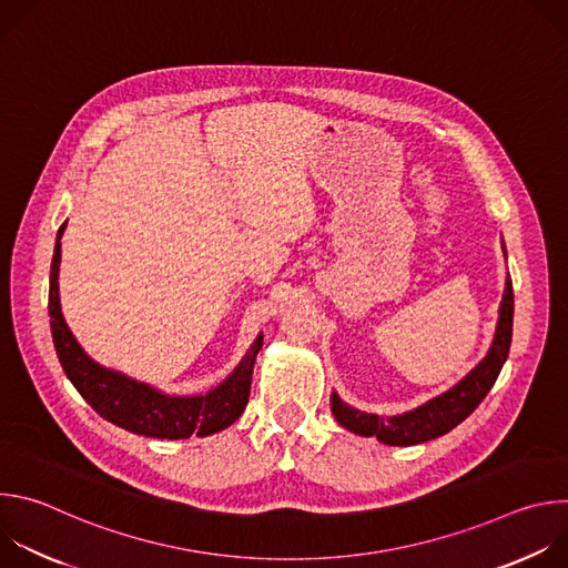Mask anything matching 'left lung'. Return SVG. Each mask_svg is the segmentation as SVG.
Masks as SVG:
<instances>
[{"instance_id": "8db88e82", "label": "left lung", "mask_w": 568, "mask_h": 568, "mask_svg": "<svg viewBox=\"0 0 568 568\" xmlns=\"http://www.w3.org/2000/svg\"><path fill=\"white\" fill-rule=\"evenodd\" d=\"M506 254V245H501ZM508 258V256H506ZM513 314H515V294H513V281L506 276V290L499 305V318H497V331L495 339L490 344V351L485 357L452 388L445 393L427 399L420 407L404 412L397 416L379 418L375 414L359 412L351 404H346L337 393L331 395V409L335 420L357 434V436H375L384 445L393 447H409L420 445L427 440H434L438 436H445L456 425H460L476 407L488 395V390L495 386L513 342Z\"/></svg>"}]
</instances>
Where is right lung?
I'll return each mask as SVG.
<instances>
[{"label": "right lung", "mask_w": 568, "mask_h": 568, "mask_svg": "<svg viewBox=\"0 0 568 568\" xmlns=\"http://www.w3.org/2000/svg\"><path fill=\"white\" fill-rule=\"evenodd\" d=\"M67 222L58 229L51 278H49V316L51 335L58 359L64 375L75 386V390L85 397L90 407L103 416L108 423L132 432L145 438H191L211 436L231 427L250 402L252 373L256 355L263 346V333L256 337L247 355L209 393L200 395H169L145 382L132 379L125 373L112 371L94 362L83 346L71 335L60 307V237Z\"/></svg>", "instance_id": "right-lung-1"}]
</instances>
